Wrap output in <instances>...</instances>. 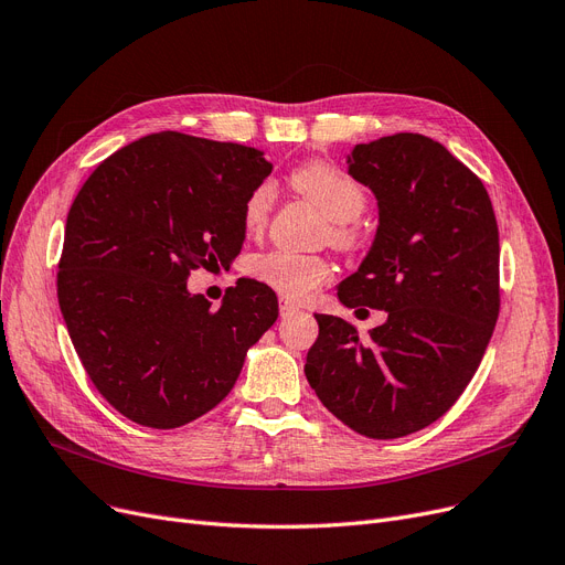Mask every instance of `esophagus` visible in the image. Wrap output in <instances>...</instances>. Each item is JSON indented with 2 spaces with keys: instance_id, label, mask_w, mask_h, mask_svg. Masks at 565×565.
<instances>
[{
  "instance_id": "34e87169",
  "label": "esophagus",
  "mask_w": 565,
  "mask_h": 565,
  "mask_svg": "<svg viewBox=\"0 0 565 565\" xmlns=\"http://www.w3.org/2000/svg\"><path fill=\"white\" fill-rule=\"evenodd\" d=\"M299 312V306L295 303V301H289V299H280V315L282 318H291V315H297Z\"/></svg>"
}]
</instances>
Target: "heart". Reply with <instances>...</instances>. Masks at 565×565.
Wrapping results in <instances>:
<instances>
[{"instance_id": "obj_1", "label": "heart", "mask_w": 565, "mask_h": 565, "mask_svg": "<svg viewBox=\"0 0 565 565\" xmlns=\"http://www.w3.org/2000/svg\"><path fill=\"white\" fill-rule=\"evenodd\" d=\"M291 185L297 192L318 204L331 220L329 236L338 247H352L356 241L354 220L366 209V192L356 180L327 162H308L291 173ZM276 188L274 183H259L243 204V224L250 234L266 227L274 211ZM250 274L280 291L287 299H306L315 289L331 278V266L324 257L303 255L295 250H270L250 259Z\"/></svg>"}]
</instances>
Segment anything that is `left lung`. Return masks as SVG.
<instances>
[{
	"label": "left lung",
	"mask_w": 565,
	"mask_h": 565,
	"mask_svg": "<svg viewBox=\"0 0 565 565\" xmlns=\"http://www.w3.org/2000/svg\"><path fill=\"white\" fill-rule=\"evenodd\" d=\"M348 173L375 194L380 224L338 299L387 320L364 341L315 315L303 371L352 431L392 440L443 417L480 366L501 308L499 224L482 180L422 134L354 146Z\"/></svg>",
	"instance_id": "left-lung-1"
}]
</instances>
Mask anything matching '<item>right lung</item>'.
Segmentation results:
<instances>
[{
	"mask_svg": "<svg viewBox=\"0 0 565 565\" xmlns=\"http://www.w3.org/2000/svg\"><path fill=\"white\" fill-rule=\"evenodd\" d=\"M264 152L180 131L134 141L93 171L66 215L57 301L85 373L127 419L175 428L232 392L278 297L241 278L217 310L190 270L230 266Z\"/></svg>",
	"mask_w": 565,
	"mask_h": 565,
	"instance_id": "obj_1",
	"label": "right lung"
}]
</instances>
